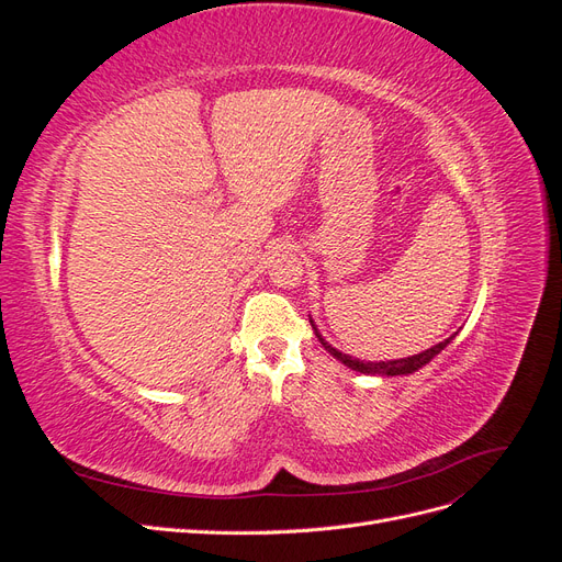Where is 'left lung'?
<instances>
[{"label": "left lung", "mask_w": 562, "mask_h": 562, "mask_svg": "<svg viewBox=\"0 0 562 562\" xmlns=\"http://www.w3.org/2000/svg\"><path fill=\"white\" fill-rule=\"evenodd\" d=\"M312 328H314V323H312ZM314 333H316V337H318V342L326 347L337 361H342L345 366H349L351 370H359V372H366V375H389V378H394V375H407V372H415V370H419L422 366H427L436 353H440L443 351L448 345H450V339L454 337H448V339H443V342H438L436 347H431V349H427V351H422V353H415V356H407V359H398V361H380V363H366V361H361V359H351V356H347V353H342V351H337V349H333L326 339H323L321 335H318V330L314 328Z\"/></svg>", "instance_id": "left-lung-1"}]
</instances>
